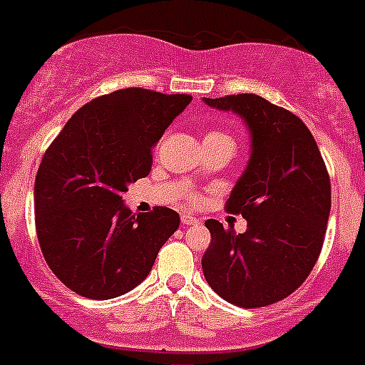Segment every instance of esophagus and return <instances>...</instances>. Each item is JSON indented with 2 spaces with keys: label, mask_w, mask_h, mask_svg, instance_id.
Returning a JSON list of instances; mask_svg holds the SVG:
<instances>
[{
  "label": "esophagus",
  "mask_w": 365,
  "mask_h": 365,
  "mask_svg": "<svg viewBox=\"0 0 365 365\" xmlns=\"http://www.w3.org/2000/svg\"><path fill=\"white\" fill-rule=\"evenodd\" d=\"M182 222L185 226H192V225H200V219L192 217L190 214H182Z\"/></svg>",
  "instance_id": "obj_1"
}]
</instances>
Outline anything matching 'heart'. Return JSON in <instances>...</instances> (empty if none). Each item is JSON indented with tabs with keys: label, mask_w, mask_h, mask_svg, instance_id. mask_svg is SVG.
I'll use <instances>...</instances> for the list:
<instances>
[{
	"label": "heart",
	"mask_w": 365,
	"mask_h": 365,
	"mask_svg": "<svg viewBox=\"0 0 365 365\" xmlns=\"http://www.w3.org/2000/svg\"><path fill=\"white\" fill-rule=\"evenodd\" d=\"M207 137H221V139H230L228 135H225V133H221V132H214V133H210V135H207Z\"/></svg>",
	"instance_id": "obj_1"
}]
</instances>
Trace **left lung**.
<instances>
[{
    "mask_svg": "<svg viewBox=\"0 0 365 365\" xmlns=\"http://www.w3.org/2000/svg\"><path fill=\"white\" fill-rule=\"evenodd\" d=\"M203 101L239 115L251 139L250 160L226 201L247 228L235 233L205 221L212 242L201 258L203 274L232 305H271L294 292L316 265L331 207L330 176L312 133L292 112L257 94Z\"/></svg>",
    "mask_w": 365,
    "mask_h": 365,
    "instance_id": "1",
    "label": "left lung"
}]
</instances>
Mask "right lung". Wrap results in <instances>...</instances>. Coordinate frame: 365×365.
<instances>
[{
    "label": "right lung",
    "mask_w": 365,
    "mask_h": 365,
    "mask_svg": "<svg viewBox=\"0 0 365 365\" xmlns=\"http://www.w3.org/2000/svg\"><path fill=\"white\" fill-rule=\"evenodd\" d=\"M187 94L121 88L80 108L42 157L35 178V228L49 269L91 299H112L146 280L178 230V212L132 214L123 194L150 175L151 150Z\"/></svg>",
    "instance_id": "obj_1"
}]
</instances>
